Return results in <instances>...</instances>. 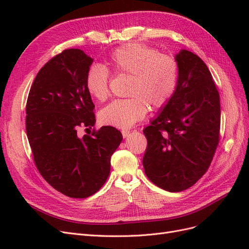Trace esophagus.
Here are the masks:
<instances>
[{"label": "esophagus", "instance_id": "esophagus-1", "mask_svg": "<svg viewBox=\"0 0 249 249\" xmlns=\"http://www.w3.org/2000/svg\"><path fill=\"white\" fill-rule=\"evenodd\" d=\"M122 134H123V137L124 138H127V137L130 136V132L129 131H123Z\"/></svg>", "mask_w": 249, "mask_h": 249}]
</instances>
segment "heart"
<instances>
[{
  "label": "heart",
  "mask_w": 249,
  "mask_h": 249,
  "mask_svg": "<svg viewBox=\"0 0 249 249\" xmlns=\"http://www.w3.org/2000/svg\"><path fill=\"white\" fill-rule=\"evenodd\" d=\"M113 71L132 76L127 95L130 97L111 102L100 112L102 124L130 129L145 116L147 105L161 108L175 94L178 82L177 59L160 54L157 50L140 43H127L109 56ZM110 73L101 64L90 66L85 86L93 99L104 102L109 96Z\"/></svg>",
  "instance_id": "obj_1"
}]
</instances>
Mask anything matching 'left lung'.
Masks as SVG:
<instances>
[{"mask_svg":"<svg viewBox=\"0 0 249 249\" xmlns=\"http://www.w3.org/2000/svg\"><path fill=\"white\" fill-rule=\"evenodd\" d=\"M178 82L143 133L147 148L143 167L162 189L180 192L205 175L219 141L220 101L208 66L187 50L175 55Z\"/></svg>","mask_w":249,"mask_h":249,"instance_id":"obj_1","label":"left lung"}]
</instances>
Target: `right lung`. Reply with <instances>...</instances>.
I'll use <instances>...</instances> for the list:
<instances>
[{"mask_svg":"<svg viewBox=\"0 0 249 249\" xmlns=\"http://www.w3.org/2000/svg\"><path fill=\"white\" fill-rule=\"evenodd\" d=\"M93 59L70 49L51 59L37 73L26 107V131L37 169L59 192L85 198L101 189L111 156L123 135L105 125L92 136H78L80 126L95 124L94 105L85 86Z\"/></svg>","mask_w":249,"mask_h":249,"instance_id":"obj_1","label":"right lung"}]
</instances>
